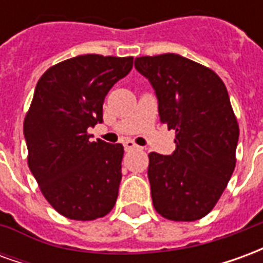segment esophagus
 <instances>
[{"label": "esophagus", "mask_w": 263, "mask_h": 263, "mask_svg": "<svg viewBox=\"0 0 263 263\" xmlns=\"http://www.w3.org/2000/svg\"><path fill=\"white\" fill-rule=\"evenodd\" d=\"M124 148H125L126 152H129V151H132V149H137L138 145L137 143L132 142V141H126V142H124Z\"/></svg>", "instance_id": "obj_1"}]
</instances>
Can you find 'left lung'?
I'll use <instances>...</instances> for the list:
<instances>
[{
    "mask_svg": "<svg viewBox=\"0 0 263 263\" xmlns=\"http://www.w3.org/2000/svg\"><path fill=\"white\" fill-rule=\"evenodd\" d=\"M135 69L155 90L160 122L176 131L173 154H149L155 210L167 220H200L235 167L239 128L228 91L213 70L180 54L137 58Z\"/></svg>",
    "mask_w": 263,
    "mask_h": 263,
    "instance_id": "obj_1",
    "label": "left lung"
}]
</instances>
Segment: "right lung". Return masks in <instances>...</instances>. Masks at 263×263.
<instances>
[{
  "mask_svg": "<svg viewBox=\"0 0 263 263\" xmlns=\"http://www.w3.org/2000/svg\"><path fill=\"white\" fill-rule=\"evenodd\" d=\"M132 63V58L81 54L37 81L24 122L28 165L45 198L70 220H96L115 205L124 146L92 142L87 129L103 122L104 98Z\"/></svg>",
  "mask_w": 263,
  "mask_h": 263,
  "instance_id": "add662e5",
  "label": "right lung"
}]
</instances>
